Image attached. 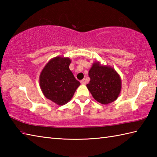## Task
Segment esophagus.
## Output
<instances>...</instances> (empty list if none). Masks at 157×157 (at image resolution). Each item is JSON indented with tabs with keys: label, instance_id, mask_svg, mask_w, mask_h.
<instances>
[{
	"label": "esophagus",
	"instance_id": "34e87169",
	"mask_svg": "<svg viewBox=\"0 0 157 157\" xmlns=\"http://www.w3.org/2000/svg\"><path fill=\"white\" fill-rule=\"evenodd\" d=\"M80 82H81L82 84H86V79H83L82 80L80 81Z\"/></svg>",
	"mask_w": 157,
	"mask_h": 157
}]
</instances>
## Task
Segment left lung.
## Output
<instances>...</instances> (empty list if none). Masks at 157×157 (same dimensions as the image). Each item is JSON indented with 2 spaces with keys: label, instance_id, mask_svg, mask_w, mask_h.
Masks as SVG:
<instances>
[{
  "label": "left lung",
  "instance_id": "left-lung-1",
  "mask_svg": "<svg viewBox=\"0 0 157 157\" xmlns=\"http://www.w3.org/2000/svg\"><path fill=\"white\" fill-rule=\"evenodd\" d=\"M88 75L90 81L86 86L96 101L106 105L118 98L121 90V79L113 67L95 62Z\"/></svg>",
  "mask_w": 157,
  "mask_h": 157
}]
</instances>
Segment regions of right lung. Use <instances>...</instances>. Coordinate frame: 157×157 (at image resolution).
<instances>
[{"label": "right lung", "instance_id": "obj_1", "mask_svg": "<svg viewBox=\"0 0 157 157\" xmlns=\"http://www.w3.org/2000/svg\"><path fill=\"white\" fill-rule=\"evenodd\" d=\"M68 57L56 56L47 63L40 75V86L46 98L63 105L73 97L80 85L69 67Z\"/></svg>", "mask_w": 157, "mask_h": 157}]
</instances>
